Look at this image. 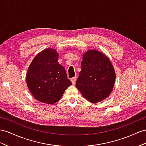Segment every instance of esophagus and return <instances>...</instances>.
Returning <instances> with one entry per match:
<instances>
[{"mask_svg": "<svg viewBox=\"0 0 146 146\" xmlns=\"http://www.w3.org/2000/svg\"><path fill=\"white\" fill-rule=\"evenodd\" d=\"M76 77H74V78H71V81L72 82V83L73 84H74L76 83Z\"/></svg>", "mask_w": 146, "mask_h": 146, "instance_id": "esophagus-1", "label": "esophagus"}]
</instances>
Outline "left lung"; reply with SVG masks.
Returning <instances> with one entry per match:
<instances>
[{
    "mask_svg": "<svg viewBox=\"0 0 146 146\" xmlns=\"http://www.w3.org/2000/svg\"><path fill=\"white\" fill-rule=\"evenodd\" d=\"M115 78L113 66L105 54L94 49L84 53L76 86L86 99L98 103L107 99L113 90Z\"/></svg>",
    "mask_w": 146,
    "mask_h": 146,
    "instance_id": "1",
    "label": "left lung"
}]
</instances>
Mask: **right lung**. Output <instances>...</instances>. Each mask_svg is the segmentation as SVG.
Returning <instances> with one entry per match:
<instances>
[{
	"mask_svg": "<svg viewBox=\"0 0 146 146\" xmlns=\"http://www.w3.org/2000/svg\"><path fill=\"white\" fill-rule=\"evenodd\" d=\"M58 56L55 49L47 48L37 54L29 66L27 84L33 96L40 102H57L72 84L64 67L58 63Z\"/></svg>",
	"mask_w": 146,
	"mask_h": 146,
	"instance_id": "1",
	"label": "right lung"
}]
</instances>
